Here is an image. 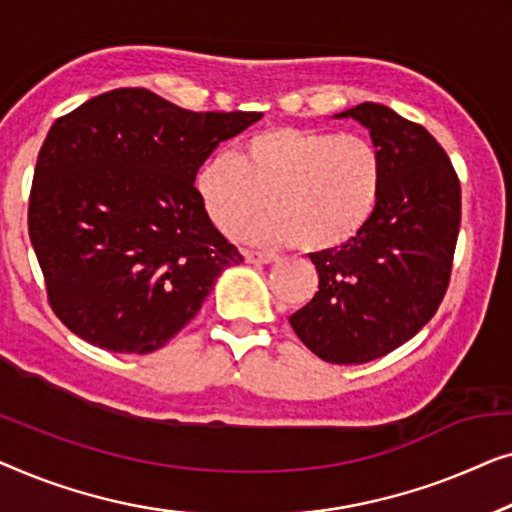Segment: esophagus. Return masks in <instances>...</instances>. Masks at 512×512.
<instances>
[{"mask_svg": "<svg viewBox=\"0 0 512 512\" xmlns=\"http://www.w3.org/2000/svg\"><path fill=\"white\" fill-rule=\"evenodd\" d=\"M243 255H246V262H250V264H273V262H278L276 255L257 253V250H246Z\"/></svg>", "mask_w": 512, "mask_h": 512, "instance_id": "obj_1", "label": "esophagus"}]
</instances>
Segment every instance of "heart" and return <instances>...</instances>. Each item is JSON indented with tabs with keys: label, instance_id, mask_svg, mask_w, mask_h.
Listing matches in <instances>:
<instances>
[{
	"label": "heart",
	"instance_id": "obj_1",
	"mask_svg": "<svg viewBox=\"0 0 512 512\" xmlns=\"http://www.w3.org/2000/svg\"><path fill=\"white\" fill-rule=\"evenodd\" d=\"M194 190L220 232L234 234L269 201V218L246 234L322 253L355 239L376 213L383 160L359 134L276 125L248 134L234 155L208 157Z\"/></svg>",
	"mask_w": 512,
	"mask_h": 512
}]
</instances>
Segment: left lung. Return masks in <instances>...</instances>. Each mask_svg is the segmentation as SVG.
Masks as SVG:
<instances>
[{
    "label": "left lung",
    "instance_id": "obj_1",
    "mask_svg": "<svg viewBox=\"0 0 512 512\" xmlns=\"http://www.w3.org/2000/svg\"><path fill=\"white\" fill-rule=\"evenodd\" d=\"M336 118L369 129L383 160L376 213L341 248L313 253L315 297L290 315L301 343L331 364H364L413 338L448 292L462 222L450 157L417 122L364 102Z\"/></svg>",
    "mask_w": 512,
    "mask_h": 512
}]
</instances>
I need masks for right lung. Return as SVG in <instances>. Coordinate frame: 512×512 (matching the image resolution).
<instances>
[{
	"instance_id": "right-lung-1",
	"label": "right lung",
	"mask_w": 512,
	"mask_h": 512,
	"mask_svg": "<svg viewBox=\"0 0 512 512\" xmlns=\"http://www.w3.org/2000/svg\"><path fill=\"white\" fill-rule=\"evenodd\" d=\"M255 111H187L143 88L92 97L43 141L27 208L48 304L83 341L167 345L243 255L208 218L194 176Z\"/></svg>"
}]
</instances>
